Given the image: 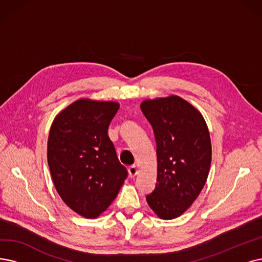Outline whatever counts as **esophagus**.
<instances>
[{
	"instance_id": "1",
	"label": "esophagus",
	"mask_w": 262,
	"mask_h": 262,
	"mask_svg": "<svg viewBox=\"0 0 262 262\" xmlns=\"http://www.w3.org/2000/svg\"><path fill=\"white\" fill-rule=\"evenodd\" d=\"M128 172H129V176H130V177H134L135 175L138 174V169H137V166H135V165H131V166H129Z\"/></svg>"
}]
</instances>
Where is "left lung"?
Masks as SVG:
<instances>
[{
  "label": "left lung",
  "mask_w": 262,
  "mask_h": 262,
  "mask_svg": "<svg viewBox=\"0 0 262 262\" xmlns=\"http://www.w3.org/2000/svg\"><path fill=\"white\" fill-rule=\"evenodd\" d=\"M141 110L157 144V183L146 200L157 216L170 221L192 205L206 183L210 132L202 114L179 96L144 100Z\"/></svg>",
  "instance_id": "left-lung-1"
}]
</instances>
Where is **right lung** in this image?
Masks as SVG:
<instances>
[{
	"label": "right lung",
	"mask_w": 262,
	"mask_h": 262,
	"mask_svg": "<svg viewBox=\"0 0 262 262\" xmlns=\"http://www.w3.org/2000/svg\"><path fill=\"white\" fill-rule=\"evenodd\" d=\"M119 103L79 99L51 123L47 161L56 190L72 211L97 218L127 179L107 134Z\"/></svg>",
	"instance_id": "add662e5"
}]
</instances>
